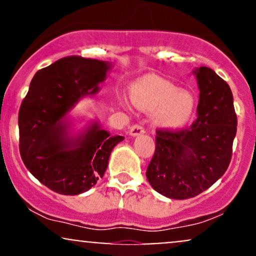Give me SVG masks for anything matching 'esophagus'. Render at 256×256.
Masks as SVG:
<instances>
[{
	"mask_svg": "<svg viewBox=\"0 0 256 256\" xmlns=\"http://www.w3.org/2000/svg\"><path fill=\"white\" fill-rule=\"evenodd\" d=\"M128 134H130V136H132V137L140 136V134H144V128H143L140 125H134L130 128V131H128Z\"/></svg>",
	"mask_w": 256,
	"mask_h": 256,
	"instance_id": "1",
	"label": "esophagus"
}]
</instances>
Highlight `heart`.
Wrapping results in <instances>:
<instances>
[{
  "instance_id": "1",
  "label": "heart",
  "mask_w": 256,
  "mask_h": 256,
  "mask_svg": "<svg viewBox=\"0 0 256 256\" xmlns=\"http://www.w3.org/2000/svg\"><path fill=\"white\" fill-rule=\"evenodd\" d=\"M131 101L138 110L152 112V122L162 128L185 125L195 108V98L189 90L178 89L167 79L149 76L131 88Z\"/></svg>"
}]
</instances>
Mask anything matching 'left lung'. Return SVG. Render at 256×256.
Returning a JSON list of instances; mask_svg holds the SVG:
<instances>
[{"label": "left lung", "instance_id": "obj_1", "mask_svg": "<svg viewBox=\"0 0 256 256\" xmlns=\"http://www.w3.org/2000/svg\"><path fill=\"white\" fill-rule=\"evenodd\" d=\"M192 73L200 90L198 118L185 130L156 131V148L146 173L152 189L168 198H195L222 178L237 131L228 84L208 67Z\"/></svg>", "mask_w": 256, "mask_h": 256}]
</instances>
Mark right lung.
Listing matches in <instances>:
<instances>
[{
	"mask_svg": "<svg viewBox=\"0 0 256 256\" xmlns=\"http://www.w3.org/2000/svg\"><path fill=\"white\" fill-rule=\"evenodd\" d=\"M108 61L68 56L40 70L19 112L20 155L26 168L61 195H79L104 177L110 152L124 140L98 119L70 116L82 98L95 96Z\"/></svg>",
	"mask_w": 256,
	"mask_h": 256,
	"instance_id": "add662e5",
	"label": "right lung"
}]
</instances>
